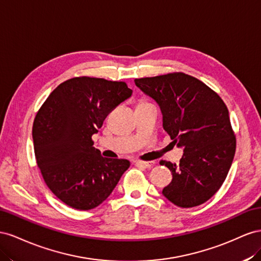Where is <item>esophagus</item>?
Instances as JSON below:
<instances>
[{"label": "esophagus", "instance_id": "1", "mask_svg": "<svg viewBox=\"0 0 261 261\" xmlns=\"http://www.w3.org/2000/svg\"><path fill=\"white\" fill-rule=\"evenodd\" d=\"M154 164H155L154 161H137V165L144 168H150L154 166Z\"/></svg>", "mask_w": 261, "mask_h": 261}]
</instances>
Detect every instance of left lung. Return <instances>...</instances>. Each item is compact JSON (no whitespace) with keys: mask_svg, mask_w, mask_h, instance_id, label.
<instances>
[{"mask_svg":"<svg viewBox=\"0 0 261 261\" xmlns=\"http://www.w3.org/2000/svg\"><path fill=\"white\" fill-rule=\"evenodd\" d=\"M135 82L160 105L173 143L184 147L178 165L160 162L173 174L163 195L180 207L204 203L224 182L235 155L236 138L225 102L203 82L182 72Z\"/></svg>","mask_w":261,"mask_h":261,"instance_id":"left-lung-1","label":"left lung"}]
</instances>
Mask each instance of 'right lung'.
Listing matches in <instances>:
<instances>
[{
  "label": "right lung",
  "instance_id": "obj_1",
  "mask_svg": "<svg viewBox=\"0 0 261 261\" xmlns=\"http://www.w3.org/2000/svg\"><path fill=\"white\" fill-rule=\"evenodd\" d=\"M131 94L125 82L73 77L55 88L37 113L36 161L48 188L66 205L84 211L98 206L129 168L128 160L102 158L92 137Z\"/></svg>",
  "mask_w": 261,
  "mask_h": 261
}]
</instances>
